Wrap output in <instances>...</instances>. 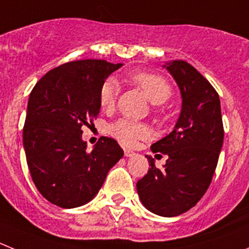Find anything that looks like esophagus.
<instances>
[{
  "label": "esophagus",
  "mask_w": 249,
  "mask_h": 249,
  "mask_svg": "<svg viewBox=\"0 0 249 249\" xmlns=\"http://www.w3.org/2000/svg\"><path fill=\"white\" fill-rule=\"evenodd\" d=\"M134 155H136V154H134L132 150H128V149H124V156H126V158H132V156H134Z\"/></svg>",
  "instance_id": "obj_1"
}]
</instances>
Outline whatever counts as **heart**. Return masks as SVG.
I'll list each match as a JSON object with an SVG mask.
<instances>
[{"mask_svg":"<svg viewBox=\"0 0 249 249\" xmlns=\"http://www.w3.org/2000/svg\"><path fill=\"white\" fill-rule=\"evenodd\" d=\"M131 82L141 88L146 98L154 105H160L165 103L171 96V85L162 77L148 72H137L129 77ZM118 84L113 78L104 80L99 89V104L101 108H111L115 105L117 96ZM110 133L124 145H133L138 139L145 138L148 128L143 123L133 120L121 118L112 123L108 128Z\"/></svg>","mask_w":249,"mask_h":249,"instance_id":"obj_1","label":"heart"}]
</instances>
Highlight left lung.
<instances>
[{
	"label": "left lung",
	"mask_w": 249,
	"mask_h": 249,
	"mask_svg": "<svg viewBox=\"0 0 249 249\" xmlns=\"http://www.w3.org/2000/svg\"><path fill=\"white\" fill-rule=\"evenodd\" d=\"M169 71L181 91L182 108L174 131L151 145L153 153L166 154L164 169L149 161L148 174L137 182L141 202L149 212L177 216L193 208L204 196L216 169L224 142L219 94L186 61L175 60Z\"/></svg>",
	"instance_id": "1"
}]
</instances>
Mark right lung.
Here are the masks:
<instances>
[{
  "mask_svg": "<svg viewBox=\"0 0 249 249\" xmlns=\"http://www.w3.org/2000/svg\"><path fill=\"white\" fill-rule=\"evenodd\" d=\"M121 67L105 60L67 62L30 93L23 145L33 182L52 204L71 209L90 202L123 156L115 139L101 137L91 151L82 139V127L100 112L101 84Z\"/></svg>",
  "mask_w": 249,
  "mask_h": 249,
  "instance_id": "1",
  "label": "right lung"
}]
</instances>
